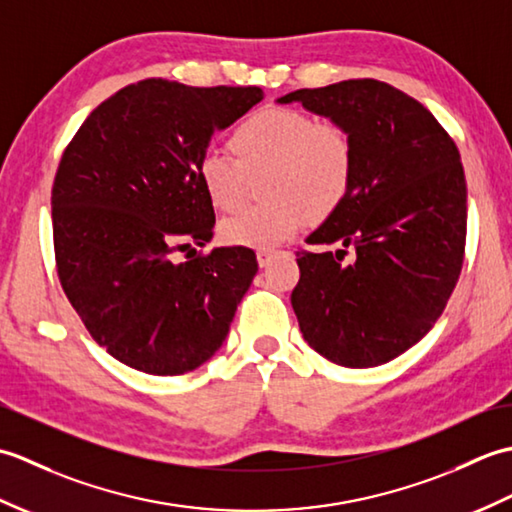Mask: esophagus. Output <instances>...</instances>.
Segmentation results:
<instances>
[{"mask_svg": "<svg viewBox=\"0 0 512 512\" xmlns=\"http://www.w3.org/2000/svg\"><path fill=\"white\" fill-rule=\"evenodd\" d=\"M273 250H259V253H257V262H259V266H268L270 264V259H273Z\"/></svg>", "mask_w": 512, "mask_h": 512, "instance_id": "34e87169", "label": "esophagus"}]
</instances>
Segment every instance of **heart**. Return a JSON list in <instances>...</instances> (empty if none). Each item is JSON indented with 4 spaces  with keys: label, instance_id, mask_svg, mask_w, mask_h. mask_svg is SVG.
<instances>
[{
    "label": "heart",
    "instance_id": "obj_1",
    "mask_svg": "<svg viewBox=\"0 0 512 512\" xmlns=\"http://www.w3.org/2000/svg\"><path fill=\"white\" fill-rule=\"evenodd\" d=\"M228 147L233 158L206 154L198 180L217 211L242 206L248 176L264 178L268 202L250 206L220 226L228 246L275 248L310 217L328 220L341 209L356 176L354 140L345 127L319 123L317 116L290 107H268L239 125Z\"/></svg>",
    "mask_w": 512,
    "mask_h": 512
}]
</instances>
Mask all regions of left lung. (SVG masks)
Instances as JSON below:
<instances>
[{
	"label": "left lung",
	"mask_w": 512,
	"mask_h": 512,
	"mask_svg": "<svg viewBox=\"0 0 512 512\" xmlns=\"http://www.w3.org/2000/svg\"><path fill=\"white\" fill-rule=\"evenodd\" d=\"M277 103L345 127L356 176L341 209L299 250L292 310L314 352L343 367H376L407 352L438 321L458 284L466 242L460 151L433 114L394 85L352 79L297 90ZM357 257L343 265L344 248Z\"/></svg>",
	"instance_id": "8db88e82"
}]
</instances>
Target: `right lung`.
Wrapping results in <instances>:
<instances>
[{"label":"right lung","mask_w":512,"mask_h":512,"mask_svg":"<svg viewBox=\"0 0 512 512\" xmlns=\"http://www.w3.org/2000/svg\"><path fill=\"white\" fill-rule=\"evenodd\" d=\"M262 99L259 88L145 79L96 107L63 151L52 187L61 286L92 339L127 367L187 374L226 341L259 266L250 248H193L215 226L198 165L213 132ZM187 247L191 260L170 262Z\"/></svg>","instance_id":"1"}]
</instances>
